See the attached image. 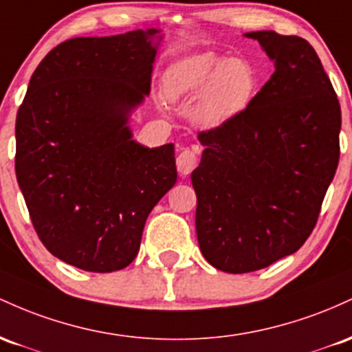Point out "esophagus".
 <instances>
[{
  "label": "esophagus",
  "instance_id": "34e87169",
  "mask_svg": "<svg viewBox=\"0 0 352 352\" xmlns=\"http://www.w3.org/2000/svg\"><path fill=\"white\" fill-rule=\"evenodd\" d=\"M196 163H197V157L192 149H184V151H181L179 156L176 157L177 171H179L181 176L191 175L192 169L196 168Z\"/></svg>",
  "mask_w": 352,
  "mask_h": 352
}]
</instances>
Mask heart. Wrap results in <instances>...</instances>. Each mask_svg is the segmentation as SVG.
<instances>
[{
    "instance_id": "1",
    "label": "heart",
    "mask_w": 352,
    "mask_h": 352,
    "mask_svg": "<svg viewBox=\"0 0 352 352\" xmlns=\"http://www.w3.org/2000/svg\"><path fill=\"white\" fill-rule=\"evenodd\" d=\"M258 88L256 71L246 59L224 58L212 51L188 54L171 65L163 78L166 100L177 102L200 94L192 120L203 129H218L239 116Z\"/></svg>"
}]
</instances>
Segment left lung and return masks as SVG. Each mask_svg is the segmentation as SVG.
<instances>
[{"instance_id":"obj_1","label":"left lung","mask_w":352,"mask_h":352,"mask_svg":"<svg viewBox=\"0 0 352 352\" xmlns=\"http://www.w3.org/2000/svg\"><path fill=\"white\" fill-rule=\"evenodd\" d=\"M274 73L239 116L199 133L192 171L199 250L243 274L293 254L316 226L339 163L341 106L306 39L252 31Z\"/></svg>"}]
</instances>
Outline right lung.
<instances>
[{
    "label": "right lung",
    "instance_id": "obj_1",
    "mask_svg": "<svg viewBox=\"0 0 352 352\" xmlns=\"http://www.w3.org/2000/svg\"><path fill=\"white\" fill-rule=\"evenodd\" d=\"M161 30L73 38L43 58L16 116V179L51 254L89 272L133 263L177 179L175 144L146 148L129 118L151 89Z\"/></svg>",
    "mask_w": 352,
    "mask_h": 352
}]
</instances>
